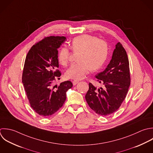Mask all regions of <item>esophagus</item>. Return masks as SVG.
Returning <instances> with one entry per match:
<instances>
[{
  "label": "esophagus",
  "mask_w": 153,
  "mask_h": 153,
  "mask_svg": "<svg viewBox=\"0 0 153 153\" xmlns=\"http://www.w3.org/2000/svg\"><path fill=\"white\" fill-rule=\"evenodd\" d=\"M79 80H73V85H76V84H77L78 83H79Z\"/></svg>",
  "instance_id": "obj_1"
}]
</instances>
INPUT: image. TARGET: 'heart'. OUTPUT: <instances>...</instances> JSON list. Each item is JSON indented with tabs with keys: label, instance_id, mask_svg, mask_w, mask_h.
<instances>
[{
	"label": "heart",
	"instance_id": "b5f03b06",
	"mask_svg": "<svg viewBox=\"0 0 153 153\" xmlns=\"http://www.w3.org/2000/svg\"><path fill=\"white\" fill-rule=\"evenodd\" d=\"M70 48L74 52H80L77 61L65 72L67 79L80 80L91 70L97 71L105 63L108 55L107 43L98 37L83 34L74 37ZM71 52L68 48H62L58 54V61L62 66H67L69 62Z\"/></svg>",
	"mask_w": 153,
	"mask_h": 153
}]
</instances>
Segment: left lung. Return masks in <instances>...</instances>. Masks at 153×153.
I'll use <instances>...</instances> for the list:
<instances>
[{
    "label": "left lung",
    "instance_id": "1",
    "mask_svg": "<svg viewBox=\"0 0 153 153\" xmlns=\"http://www.w3.org/2000/svg\"><path fill=\"white\" fill-rule=\"evenodd\" d=\"M95 77L104 87L97 89L89 83L85 99L90 108L98 114L110 115L120 107L131 83L128 55L120 42L116 45L112 58L107 68Z\"/></svg>",
    "mask_w": 153,
    "mask_h": 153
}]
</instances>
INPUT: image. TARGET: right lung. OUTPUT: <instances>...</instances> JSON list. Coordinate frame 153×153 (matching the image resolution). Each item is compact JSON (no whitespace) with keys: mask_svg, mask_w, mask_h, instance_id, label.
Returning <instances> with one entry per match:
<instances>
[{"mask_svg":"<svg viewBox=\"0 0 153 153\" xmlns=\"http://www.w3.org/2000/svg\"><path fill=\"white\" fill-rule=\"evenodd\" d=\"M65 39L64 36L45 37L33 45L25 58L22 82L30 106L42 117L51 116L62 107L66 92L73 86L69 80L52 86L61 76L58 48Z\"/></svg>","mask_w":153,"mask_h":153,"instance_id":"obj_1","label":"right lung"}]
</instances>
